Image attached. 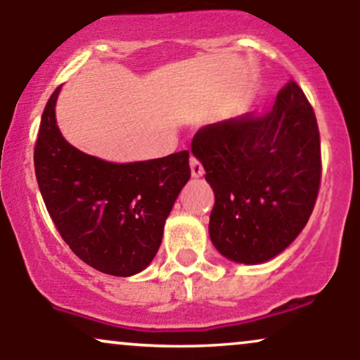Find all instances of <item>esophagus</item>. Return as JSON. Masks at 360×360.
Wrapping results in <instances>:
<instances>
[{
    "label": "esophagus",
    "instance_id": "1",
    "mask_svg": "<svg viewBox=\"0 0 360 360\" xmlns=\"http://www.w3.org/2000/svg\"><path fill=\"white\" fill-rule=\"evenodd\" d=\"M189 166H191L193 177H201V176H203L205 169H203V166H201V162L196 159V157H191V160H189Z\"/></svg>",
    "mask_w": 360,
    "mask_h": 360
}]
</instances>
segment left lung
Wrapping results in <instances>:
<instances>
[{"instance_id": "left-lung-1", "label": "left lung", "mask_w": 360, "mask_h": 360, "mask_svg": "<svg viewBox=\"0 0 360 360\" xmlns=\"http://www.w3.org/2000/svg\"><path fill=\"white\" fill-rule=\"evenodd\" d=\"M191 150L214 193L210 237L226 259L266 262L304 229L320 189L321 150L315 111L295 81L267 113L198 130Z\"/></svg>"}]
</instances>
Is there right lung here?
Returning <instances> with one entry per match:
<instances>
[{"label":"right lung","mask_w":360,"mask_h":360,"mask_svg":"<svg viewBox=\"0 0 360 360\" xmlns=\"http://www.w3.org/2000/svg\"><path fill=\"white\" fill-rule=\"evenodd\" d=\"M60 86L45 105L34 162L44 203L69 249L110 276L143 271L162 242L164 223L189 181V152L113 164L62 137L56 122Z\"/></svg>","instance_id":"obj_1"}]
</instances>
